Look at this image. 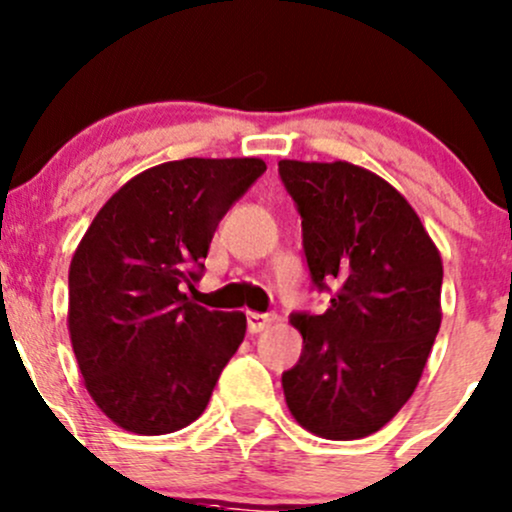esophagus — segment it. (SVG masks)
I'll list each match as a JSON object with an SVG mask.
<instances>
[{
    "instance_id": "obj_1",
    "label": "esophagus",
    "mask_w": 512,
    "mask_h": 512,
    "mask_svg": "<svg viewBox=\"0 0 512 512\" xmlns=\"http://www.w3.org/2000/svg\"><path fill=\"white\" fill-rule=\"evenodd\" d=\"M272 320V313H247V330L250 333H262Z\"/></svg>"
}]
</instances>
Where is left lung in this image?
I'll list each match as a JSON object with an SVG mask.
<instances>
[{
  "label": "left lung",
  "instance_id": "obj_1",
  "mask_svg": "<svg viewBox=\"0 0 512 512\" xmlns=\"http://www.w3.org/2000/svg\"><path fill=\"white\" fill-rule=\"evenodd\" d=\"M301 213L320 316L291 313L303 335L282 374L286 406L313 435L359 440L413 396L440 330L442 260L418 213L379 174L350 162H279Z\"/></svg>",
  "mask_w": 512,
  "mask_h": 512
}]
</instances>
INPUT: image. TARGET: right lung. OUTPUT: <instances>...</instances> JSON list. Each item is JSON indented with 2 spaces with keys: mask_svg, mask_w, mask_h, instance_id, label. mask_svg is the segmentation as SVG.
<instances>
[{
  "mask_svg": "<svg viewBox=\"0 0 512 512\" xmlns=\"http://www.w3.org/2000/svg\"><path fill=\"white\" fill-rule=\"evenodd\" d=\"M260 157H187L136 174L101 206L70 262L72 350L106 418L167 435L204 413L245 338V313L187 299L218 223L262 172Z\"/></svg>",
  "mask_w": 512,
  "mask_h": 512,
  "instance_id": "1",
  "label": "right lung"
}]
</instances>
